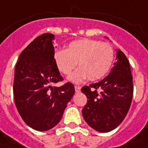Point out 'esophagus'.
<instances>
[{"label": "esophagus", "mask_w": 148, "mask_h": 148, "mask_svg": "<svg viewBox=\"0 0 148 148\" xmlns=\"http://www.w3.org/2000/svg\"><path fill=\"white\" fill-rule=\"evenodd\" d=\"M74 89H75V91L76 92H79L81 90V86H74Z\"/></svg>", "instance_id": "esophagus-1"}]
</instances>
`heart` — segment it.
<instances>
[{
  "instance_id": "1",
  "label": "heart",
  "mask_w": 148,
  "mask_h": 148,
  "mask_svg": "<svg viewBox=\"0 0 148 148\" xmlns=\"http://www.w3.org/2000/svg\"><path fill=\"white\" fill-rule=\"evenodd\" d=\"M114 56L109 43L85 38L71 42L66 49L55 53L54 62L57 69L66 76L71 74L77 62L79 68L69 79L79 83L87 77L90 81L104 77L112 66Z\"/></svg>"
}]
</instances>
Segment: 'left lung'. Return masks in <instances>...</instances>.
Here are the masks:
<instances>
[{
    "instance_id": "1",
    "label": "left lung",
    "mask_w": 148,
    "mask_h": 148,
    "mask_svg": "<svg viewBox=\"0 0 148 148\" xmlns=\"http://www.w3.org/2000/svg\"><path fill=\"white\" fill-rule=\"evenodd\" d=\"M116 60L110 74L102 81L81 90L87 98L82 116L97 132H108L117 127L132 104L134 87L129 61L119 49Z\"/></svg>"
}]
</instances>
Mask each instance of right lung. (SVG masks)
<instances>
[{
  "label": "right lung",
  "mask_w": 148,
  "mask_h": 148,
  "mask_svg": "<svg viewBox=\"0 0 148 148\" xmlns=\"http://www.w3.org/2000/svg\"><path fill=\"white\" fill-rule=\"evenodd\" d=\"M52 34L36 38L21 53L15 67L13 96L16 109L26 124L43 132L56 126L67 103L74 95V86L63 81L54 62Z\"/></svg>",
  "instance_id": "add662e5"
}]
</instances>
